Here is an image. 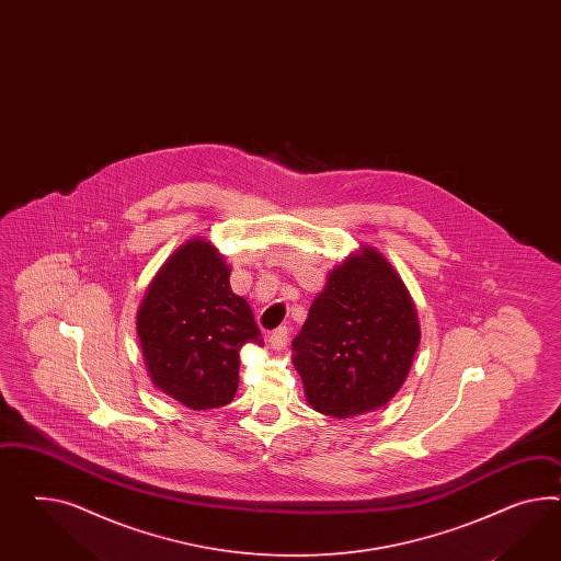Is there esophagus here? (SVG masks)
<instances>
[{
    "mask_svg": "<svg viewBox=\"0 0 561 561\" xmlns=\"http://www.w3.org/2000/svg\"><path fill=\"white\" fill-rule=\"evenodd\" d=\"M288 327H279V329H275V331L272 333V336H270V343H272L273 348H284L286 345H288Z\"/></svg>",
    "mask_w": 561,
    "mask_h": 561,
    "instance_id": "1",
    "label": "esophagus"
}]
</instances>
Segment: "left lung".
Masks as SVG:
<instances>
[{
    "label": "left lung",
    "mask_w": 561,
    "mask_h": 561,
    "mask_svg": "<svg viewBox=\"0 0 561 561\" xmlns=\"http://www.w3.org/2000/svg\"><path fill=\"white\" fill-rule=\"evenodd\" d=\"M421 341L414 304L381 253L365 247L331 275L294 336V365L308 404L348 419L400 390Z\"/></svg>",
    "instance_id": "obj_1"
}]
</instances>
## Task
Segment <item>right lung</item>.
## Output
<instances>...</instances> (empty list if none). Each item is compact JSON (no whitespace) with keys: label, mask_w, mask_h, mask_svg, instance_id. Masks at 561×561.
Here are the masks:
<instances>
[{"label":"right lung","mask_w":561,"mask_h":561,"mask_svg":"<svg viewBox=\"0 0 561 561\" xmlns=\"http://www.w3.org/2000/svg\"><path fill=\"white\" fill-rule=\"evenodd\" d=\"M210 242H185L154 275L137 331L152 383L192 410L225 407L239 388V351L261 343L249 304Z\"/></svg>","instance_id":"add662e5"}]
</instances>
